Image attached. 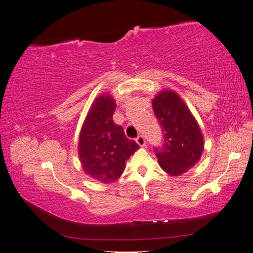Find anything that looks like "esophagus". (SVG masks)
Listing matches in <instances>:
<instances>
[{
	"mask_svg": "<svg viewBox=\"0 0 253 253\" xmlns=\"http://www.w3.org/2000/svg\"><path fill=\"white\" fill-rule=\"evenodd\" d=\"M136 142L138 143V144L140 145V147H144V145H145V139H144V137H143L142 135H139V136L136 138Z\"/></svg>",
	"mask_w": 253,
	"mask_h": 253,
	"instance_id": "34e87169",
	"label": "esophagus"
}]
</instances>
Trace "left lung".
Instances as JSON below:
<instances>
[{
  "instance_id": "obj_1",
  "label": "left lung",
  "mask_w": 253,
  "mask_h": 253,
  "mask_svg": "<svg viewBox=\"0 0 253 253\" xmlns=\"http://www.w3.org/2000/svg\"><path fill=\"white\" fill-rule=\"evenodd\" d=\"M164 132V144L155 149L162 169L179 176L194 167L202 157L204 137L196 119L174 90H162L152 101Z\"/></svg>"
}]
</instances>
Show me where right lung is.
Returning a JSON list of instances; mask_svg holds the SVG:
<instances>
[{
	"instance_id": "add662e5",
	"label": "right lung",
	"mask_w": 253,
	"mask_h": 253,
	"mask_svg": "<svg viewBox=\"0 0 253 253\" xmlns=\"http://www.w3.org/2000/svg\"><path fill=\"white\" fill-rule=\"evenodd\" d=\"M116 103L109 94L96 98L83 122L79 135L78 154L86 175L103 183L117 180L126 160L139 145L128 139L124 127L113 121Z\"/></svg>"
}]
</instances>
